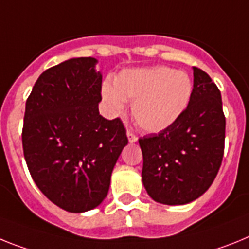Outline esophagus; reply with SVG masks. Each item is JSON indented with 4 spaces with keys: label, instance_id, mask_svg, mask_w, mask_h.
<instances>
[{
    "label": "esophagus",
    "instance_id": "esophagus-1",
    "mask_svg": "<svg viewBox=\"0 0 249 249\" xmlns=\"http://www.w3.org/2000/svg\"><path fill=\"white\" fill-rule=\"evenodd\" d=\"M126 135H127V140H129V142H130V144H131V142H135L138 140L137 135H134L131 131H127Z\"/></svg>",
    "mask_w": 249,
    "mask_h": 249
}]
</instances>
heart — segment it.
Returning <instances> with one entry per match:
<instances>
[{
	"instance_id": "heart-1",
	"label": "heart",
	"mask_w": 249,
	"mask_h": 249,
	"mask_svg": "<svg viewBox=\"0 0 249 249\" xmlns=\"http://www.w3.org/2000/svg\"><path fill=\"white\" fill-rule=\"evenodd\" d=\"M103 98L114 114L133 101L131 114L140 129L159 133L176 124L187 110L193 94L189 75L166 66L130 69L103 85Z\"/></svg>"
}]
</instances>
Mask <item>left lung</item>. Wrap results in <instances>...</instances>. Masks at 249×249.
Returning <instances> with one entry per match:
<instances>
[{
  "label": "left lung",
  "mask_w": 249,
  "mask_h": 249,
  "mask_svg": "<svg viewBox=\"0 0 249 249\" xmlns=\"http://www.w3.org/2000/svg\"><path fill=\"white\" fill-rule=\"evenodd\" d=\"M193 94L176 124L139 139L142 179L151 199L166 205L193 202L207 192L222 164L226 118L209 75L193 68Z\"/></svg>",
  "instance_id": "1"
}]
</instances>
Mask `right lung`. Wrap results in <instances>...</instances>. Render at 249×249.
I'll return each mask as SVG.
<instances>
[{
	"label": "right lung",
	"mask_w": 249,
	"mask_h": 249,
	"mask_svg": "<svg viewBox=\"0 0 249 249\" xmlns=\"http://www.w3.org/2000/svg\"><path fill=\"white\" fill-rule=\"evenodd\" d=\"M94 57H73L40 75L26 101L23 155L32 179L53 204L84 213L107 196L127 144L120 119L99 114L103 75Z\"/></svg>",
	"instance_id": "obj_1"
}]
</instances>
